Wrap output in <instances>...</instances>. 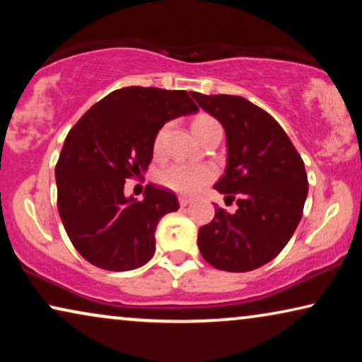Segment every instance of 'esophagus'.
Segmentation results:
<instances>
[{
  "mask_svg": "<svg viewBox=\"0 0 362 362\" xmlns=\"http://www.w3.org/2000/svg\"><path fill=\"white\" fill-rule=\"evenodd\" d=\"M191 202H192V199H189V197H185V196H181V197H180V204H181V207L189 206Z\"/></svg>",
  "mask_w": 362,
  "mask_h": 362,
  "instance_id": "34e87169",
  "label": "esophagus"
}]
</instances>
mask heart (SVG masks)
<instances>
[{"label":"heart","instance_id":"heart-1","mask_svg":"<svg viewBox=\"0 0 362 362\" xmlns=\"http://www.w3.org/2000/svg\"><path fill=\"white\" fill-rule=\"evenodd\" d=\"M219 125L214 118L202 115L196 118L192 123V132H199L206 127H214ZM165 133L166 127H163L155 138L153 148L156 153L161 151L163 141H165ZM160 181L161 185H165L170 189L181 192V194H192V192L199 191L202 186H206L212 177H214V170L211 166H202V165H187V163H175V165L166 166L165 170L160 173Z\"/></svg>","mask_w":362,"mask_h":362}]
</instances>
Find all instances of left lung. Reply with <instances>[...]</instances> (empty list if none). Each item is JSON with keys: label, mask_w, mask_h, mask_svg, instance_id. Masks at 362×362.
<instances>
[{"label": "left lung", "mask_w": 362, "mask_h": 362, "mask_svg": "<svg viewBox=\"0 0 362 362\" xmlns=\"http://www.w3.org/2000/svg\"><path fill=\"white\" fill-rule=\"evenodd\" d=\"M224 127L227 166L214 185L237 211L216 207L197 235L201 255L226 272H250L284 250L300 224L308 194L305 165L274 117L237 95L191 92Z\"/></svg>", "instance_id": "1"}]
</instances>
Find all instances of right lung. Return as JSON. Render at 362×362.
<instances>
[{"label":"right lung","instance_id":"add662e5","mask_svg":"<svg viewBox=\"0 0 362 362\" xmlns=\"http://www.w3.org/2000/svg\"><path fill=\"white\" fill-rule=\"evenodd\" d=\"M196 112L185 90L123 87L97 102L69 132L56 166L57 209L69 239L92 265L125 272L155 254L158 222L180 209V202L155 185L136 201L123 192L125 180L148 170L166 122Z\"/></svg>","mask_w":362,"mask_h":362}]
</instances>
